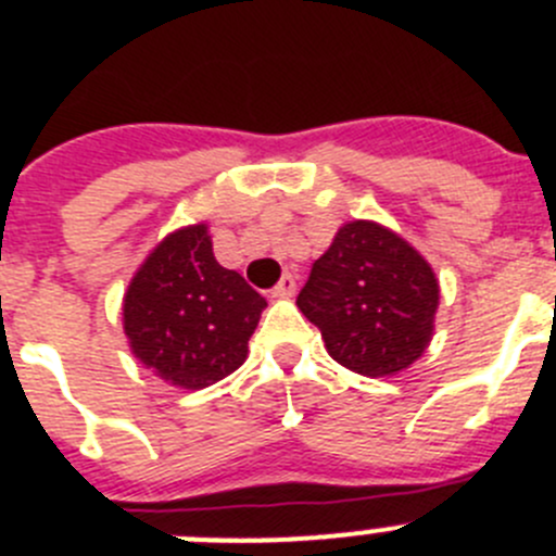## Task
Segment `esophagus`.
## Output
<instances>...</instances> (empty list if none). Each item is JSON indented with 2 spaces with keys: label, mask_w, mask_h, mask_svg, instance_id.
Masks as SVG:
<instances>
[{
  "label": "esophagus",
  "mask_w": 556,
  "mask_h": 556,
  "mask_svg": "<svg viewBox=\"0 0 556 556\" xmlns=\"http://www.w3.org/2000/svg\"><path fill=\"white\" fill-rule=\"evenodd\" d=\"M293 293H295V279H293V274H285V277L277 282V288L271 290L274 299H290V295H293Z\"/></svg>",
  "instance_id": "1"
}]
</instances>
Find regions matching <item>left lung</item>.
I'll list each match as a JSON object with an SVG mask.
<instances>
[{"instance_id":"left-lung-1","label":"left lung","mask_w":556,"mask_h":556,"mask_svg":"<svg viewBox=\"0 0 556 556\" xmlns=\"http://www.w3.org/2000/svg\"><path fill=\"white\" fill-rule=\"evenodd\" d=\"M295 304L331 359L367 378L397 376L433 340L439 279L406 238L354 219L313 263Z\"/></svg>"}]
</instances>
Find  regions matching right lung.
Listing matches in <instances>:
<instances>
[{"label": "right lung", "instance_id": "right-lung-1", "mask_svg": "<svg viewBox=\"0 0 556 556\" xmlns=\"http://www.w3.org/2000/svg\"><path fill=\"white\" fill-rule=\"evenodd\" d=\"M266 299L219 266L207 225L161 238L123 295V331L139 365L178 389H205L247 362Z\"/></svg>", "mask_w": 556, "mask_h": 556}]
</instances>
